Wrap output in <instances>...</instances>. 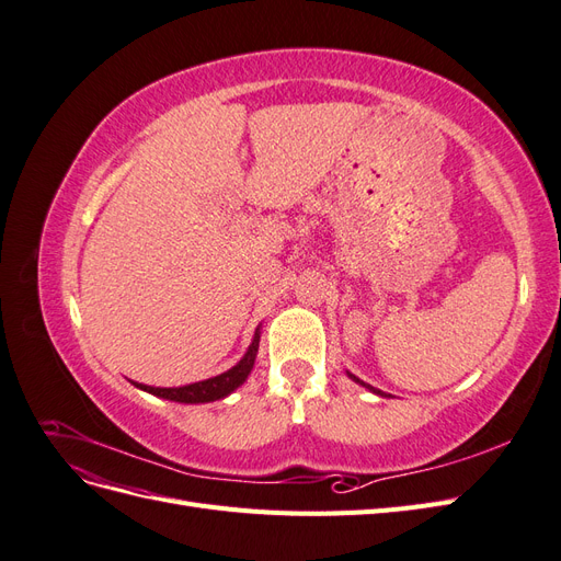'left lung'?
<instances>
[{
    "mask_svg": "<svg viewBox=\"0 0 561 561\" xmlns=\"http://www.w3.org/2000/svg\"><path fill=\"white\" fill-rule=\"evenodd\" d=\"M346 375H348V379H353L355 383H360V386H365L367 390H369V393H377V396H381V398H390L388 393H383V390H379V388H375V386H369V383H365V381H360L358 377H355V375H351V371H346Z\"/></svg>",
    "mask_w": 561,
    "mask_h": 561,
    "instance_id": "1",
    "label": "left lung"
}]
</instances>
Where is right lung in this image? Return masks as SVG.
<instances>
[{
  "label": "right lung",
  "mask_w": 561,
  "mask_h": 561,
  "mask_svg": "<svg viewBox=\"0 0 561 561\" xmlns=\"http://www.w3.org/2000/svg\"><path fill=\"white\" fill-rule=\"evenodd\" d=\"M257 351H260V328L254 330L252 336V344L248 346L243 358L236 363L231 369L222 371V375L210 377V379H203L196 383H186V386H173V388H159V386H147V383H138V381H130L135 388L145 390V393H151L157 398L163 400H173V402H182V404H201V402H215V400H222L229 393H233L236 388L243 386L245 379L250 377V371L254 367V358H257Z\"/></svg>",
  "instance_id": "1"
}]
</instances>
